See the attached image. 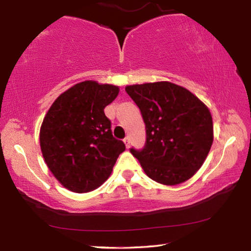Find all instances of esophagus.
Wrapping results in <instances>:
<instances>
[{
	"label": "esophagus",
	"mask_w": 251,
	"mask_h": 251,
	"mask_svg": "<svg viewBox=\"0 0 251 251\" xmlns=\"http://www.w3.org/2000/svg\"><path fill=\"white\" fill-rule=\"evenodd\" d=\"M124 142H125V144H126V148L129 149V148H130V138H129V136H126L125 140H124Z\"/></svg>",
	"instance_id": "34e87169"
}]
</instances>
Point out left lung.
<instances>
[{
	"label": "left lung",
	"mask_w": 251,
	"mask_h": 251,
	"mask_svg": "<svg viewBox=\"0 0 251 251\" xmlns=\"http://www.w3.org/2000/svg\"><path fill=\"white\" fill-rule=\"evenodd\" d=\"M126 92L145 124L143 149H130L154 181L175 186L190 179L213 143L210 110L188 89L169 82L131 85Z\"/></svg>",
	"instance_id": "8db88e82"
}]
</instances>
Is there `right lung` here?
<instances>
[{"label": "right lung", "instance_id": "obj_1", "mask_svg": "<svg viewBox=\"0 0 251 251\" xmlns=\"http://www.w3.org/2000/svg\"><path fill=\"white\" fill-rule=\"evenodd\" d=\"M115 85L85 81L55 99L42 122L40 148L47 166L69 190L89 192L110 176L126 150L113 138L105 107L115 100Z\"/></svg>", "mask_w": 251, "mask_h": 251}]
</instances>
